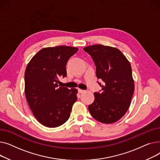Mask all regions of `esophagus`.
Listing matches in <instances>:
<instances>
[{
    "label": "esophagus",
    "instance_id": "esophagus-1",
    "mask_svg": "<svg viewBox=\"0 0 160 160\" xmlns=\"http://www.w3.org/2000/svg\"><path fill=\"white\" fill-rule=\"evenodd\" d=\"M78 92L80 93H83V92H84L85 91L84 90H83V89H78Z\"/></svg>",
    "mask_w": 160,
    "mask_h": 160
}]
</instances>
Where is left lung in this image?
I'll return each instance as SVG.
<instances>
[{
    "label": "left lung",
    "instance_id": "left-lung-1",
    "mask_svg": "<svg viewBox=\"0 0 160 160\" xmlns=\"http://www.w3.org/2000/svg\"><path fill=\"white\" fill-rule=\"evenodd\" d=\"M83 50L93 59L97 78L104 82L103 84L98 82L102 90L94 93L95 100L89 105V112L99 122H117L128 110L133 94L130 63L116 48L94 45Z\"/></svg>",
    "mask_w": 160,
    "mask_h": 160
}]
</instances>
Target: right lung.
<instances>
[{
    "instance_id": "right-lung-1",
    "label": "right lung",
    "mask_w": 160,
    "mask_h": 160,
    "mask_svg": "<svg viewBox=\"0 0 160 160\" xmlns=\"http://www.w3.org/2000/svg\"><path fill=\"white\" fill-rule=\"evenodd\" d=\"M78 48L68 46L40 50L30 61L24 74V91L36 119L47 127H60L69 119L77 89L58 87L67 76L66 65Z\"/></svg>"
}]
</instances>
